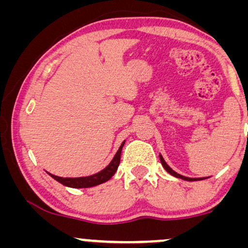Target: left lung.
<instances>
[{
	"label": "left lung",
	"mask_w": 248,
	"mask_h": 248,
	"mask_svg": "<svg viewBox=\"0 0 248 248\" xmlns=\"http://www.w3.org/2000/svg\"><path fill=\"white\" fill-rule=\"evenodd\" d=\"M160 161L162 163V166H163L164 169L167 170V172H169L170 175L173 176V177H177V178H181V179H184V181H189V182H193V181H202V179H205V177H199V178H190V177H186V176H182L177 173L176 171H173V170L170 168L169 166L167 164V162L164 161V158L162 157V155L160 154Z\"/></svg>",
	"instance_id": "left-lung-1"
}]
</instances>
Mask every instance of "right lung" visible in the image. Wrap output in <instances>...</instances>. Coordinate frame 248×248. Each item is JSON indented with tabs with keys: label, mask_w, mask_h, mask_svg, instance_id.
<instances>
[{
	"label": "right lung",
	"mask_w": 248,
	"mask_h": 248,
	"mask_svg": "<svg viewBox=\"0 0 248 248\" xmlns=\"http://www.w3.org/2000/svg\"><path fill=\"white\" fill-rule=\"evenodd\" d=\"M124 141L121 143L120 148L119 150L116 152V154L113 157V160L109 162V164L102 169L101 171L94 173V175H91V176H84V177H59V176L52 175V173L47 172L49 175L52 177L53 179H56L57 182L62 184L65 186H69V187H75V189H82V187H92L95 186H99V184L105 183L107 182L108 179H110L113 177V175L118 170L119 164H120V157H121V150L122 147L124 144Z\"/></svg>",
	"instance_id": "1"
}]
</instances>
